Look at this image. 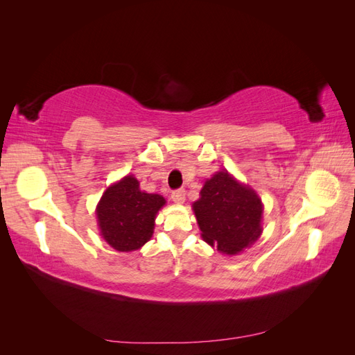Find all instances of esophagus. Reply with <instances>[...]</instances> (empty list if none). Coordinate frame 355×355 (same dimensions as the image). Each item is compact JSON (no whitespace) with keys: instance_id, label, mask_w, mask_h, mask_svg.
<instances>
[{"instance_id":"esophagus-1","label":"esophagus","mask_w":355,"mask_h":355,"mask_svg":"<svg viewBox=\"0 0 355 355\" xmlns=\"http://www.w3.org/2000/svg\"><path fill=\"white\" fill-rule=\"evenodd\" d=\"M171 200H173L175 202H178V204H182L185 201V189H176V191H173L171 192Z\"/></svg>"}]
</instances>
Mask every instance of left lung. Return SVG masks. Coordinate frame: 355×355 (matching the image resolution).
Instances as JSON below:
<instances>
[{"mask_svg": "<svg viewBox=\"0 0 355 355\" xmlns=\"http://www.w3.org/2000/svg\"><path fill=\"white\" fill-rule=\"evenodd\" d=\"M192 204L202 240L223 254H239L262 234L263 206L259 196L220 170L207 179Z\"/></svg>", "mask_w": 355, "mask_h": 355, "instance_id": "1", "label": "left lung"}]
</instances>
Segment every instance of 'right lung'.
Instances as JSON below:
<instances>
[{"instance_id":"add662e5","label":"right lung","mask_w":355,"mask_h":355,"mask_svg":"<svg viewBox=\"0 0 355 355\" xmlns=\"http://www.w3.org/2000/svg\"><path fill=\"white\" fill-rule=\"evenodd\" d=\"M164 197L148 194L132 175L111 185L96 207L101 235L118 252H133L151 240Z\"/></svg>"}]
</instances>
